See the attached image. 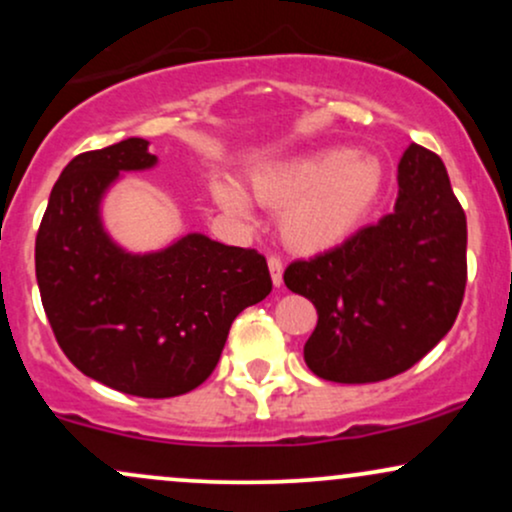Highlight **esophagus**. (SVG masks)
<instances>
[{"label": "esophagus", "mask_w": 512, "mask_h": 512, "mask_svg": "<svg viewBox=\"0 0 512 512\" xmlns=\"http://www.w3.org/2000/svg\"><path fill=\"white\" fill-rule=\"evenodd\" d=\"M267 264H269V274H272L274 286L284 284V262H281L276 255H272V257H269V260H267Z\"/></svg>", "instance_id": "obj_1"}]
</instances>
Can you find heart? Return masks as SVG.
Masks as SVG:
<instances>
[{"instance_id": "1", "label": "heart", "mask_w": 512, "mask_h": 512, "mask_svg": "<svg viewBox=\"0 0 512 512\" xmlns=\"http://www.w3.org/2000/svg\"><path fill=\"white\" fill-rule=\"evenodd\" d=\"M385 185L383 163L358 151L327 149L267 168L252 178L255 195L279 211V236L296 252H325L358 231ZM216 197L228 211L248 216L236 187L219 182Z\"/></svg>"}]
</instances>
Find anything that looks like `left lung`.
Here are the masks:
<instances>
[{
    "label": "left lung",
    "mask_w": 512,
    "mask_h": 512,
    "mask_svg": "<svg viewBox=\"0 0 512 512\" xmlns=\"http://www.w3.org/2000/svg\"><path fill=\"white\" fill-rule=\"evenodd\" d=\"M395 211L337 248L286 267L313 301L303 356L317 378L378 383L404 373L450 332L467 286V216L438 154L411 144Z\"/></svg>",
    "instance_id": "8db88e82"
}]
</instances>
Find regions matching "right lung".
<instances>
[{
	"instance_id": "1",
	"label": "right lung",
	"mask_w": 512,
	"mask_h": 512,
	"mask_svg": "<svg viewBox=\"0 0 512 512\" xmlns=\"http://www.w3.org/2000/svg\"><path fill=\"white\" fill-rule=\"evenodd\" d=\"M151 166L139 137L72 158L35 236V276L57 344L81 373L166 399L209 378L233 320L269 296L272 276L257 250L202 233L146 255L115 245L101 221L105 190Z\"/></svg>"
}]
</instances>
